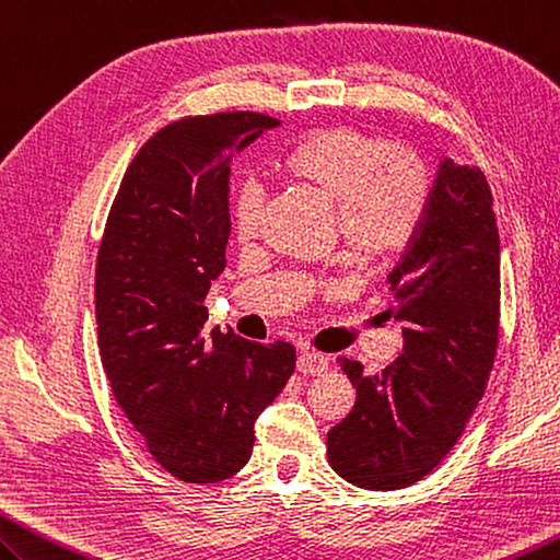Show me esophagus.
<instances>
[{
    "instance_id": "esophagus-1",
    "label": "esophagus",
    "mask_w": 560,
    "mask_h": 560,
    "mask_svg": "<svg viewBox=\"0 0 560 560\" xmlns=\"http://www.w3.org/2000/svg\"><path fill=\"white\" fill-rule=\"evenodd\" d=\"M296 369L304 376H318L328 369V357H323L318 352H302L296 357Z\"/></svg>"
}]
</instances>
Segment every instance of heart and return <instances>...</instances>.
Returning <instances> with one entry per match:
<instances>
[{
  "label": "heart",
  "mask_w": 560,
  "mask_h": 560,
  "mask_svg": "<svg viewBox=\"0 0 560 560\" xmlns=\"http://www.w3.org/2000/svg\"><path fill=\"white\" fill-rule=\"evenodd\" d=\"M296 179L306 182L338 210V230L359 260H378L412 242L424 222L431 177L417 153L390 148L378 136L332 127L304 136L284 155ZM264 208V186L244 179L232 194V222L252 237Z\"/></svg>",
  "instance_id": "b5f03b06"
}]
</instances>
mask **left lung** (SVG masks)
<instances>
[{
  "instance_id": "obj_1",
  "label": "left lung",
  "mask_w": 560,
  "mask_h": 560,
  "mask_svg": "<svg viewBox=\"0 0 560 560\" xmlns=\"http://www.w3.org/2000/svg\"><path fill=\"white\" fill-rule=\"evenodd\" d=\"M493 198L477 165L443 158L429 208L388 276L402 352L366 376L340 366L357 402L328 431V463L369 491L412 487L448 455L481 400L499 342L501 244Z\"/></svg>"
}]
</instances>
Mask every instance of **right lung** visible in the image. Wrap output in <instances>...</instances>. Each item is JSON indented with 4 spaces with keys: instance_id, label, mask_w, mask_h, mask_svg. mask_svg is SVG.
Here are the masks:
<instances>
[{
    "instance_id": "add662e5",
    "label": "right lung",
    "mask_w": 560,
    "mask_h": 560,
    "mask_svg": "<svg viewBox=\"0 0 560 560\" xmlns=\"http://www.w3.org/2000/svg\"><path fill=\"white\" fill-rule=\"evenodd\" d=\"M276 124L222 112L160 129L131 160L97 252V345L112 393L182 481L237 475L256 419L294 371L290 342L203 330V300L225 270L232 163Z\"/></svg>"
}]
</instances>
